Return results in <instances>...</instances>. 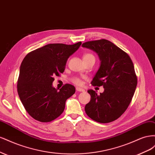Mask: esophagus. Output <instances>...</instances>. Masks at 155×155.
Instances as JSON below:
<instances>
[{
	"label": "esophagus",
	"instance_id": "34e87169",
	"mask_svg": "<svg viewBox=\"0 0 155 155\" xmlns=\"http://www.w3.org/2000/svg\"><path fill=\"white\" fill-rule=\"evenodd\" d=\"M76 91L79 92H85V90H84L83 88H79V87H76Z\"/></svg>",
	"mask_w": 155,
	"mask_h": 155
}]
</instances>
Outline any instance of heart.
<instances>
[{"label": "heart", "mask_w": 155, "mask_h": 155, "mask_svg": "<svg viewBox=\"0 0 155 155\" xmlns=\"http://www.w3.org/2000/svg\"><path fill=\"white\" fill-rule=\"evenodd\" d=\"M89 58H94V56L92 54H89V53H87L83 55V59H89ZM72 81L76 84V85H81L82 81L81 80V79L78 78V77H75L72 79Z\"/></svg>", "instance_id": "b5f03b06"}]
</instances>
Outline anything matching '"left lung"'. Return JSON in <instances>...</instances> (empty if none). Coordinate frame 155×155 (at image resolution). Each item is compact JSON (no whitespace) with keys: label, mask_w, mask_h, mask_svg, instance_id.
I'll list each match as a JSON object with an SVG mask.
<instances>
[{"label":"left lung","mask_w":155,"mask_h":155,"mask_svg":"<svg viewBox=\"0 0 155 155\" xmlns=\"http://www.w3.org/2000/svg\"><path fill=\"white\" fill-rule=\"evenodd\" d=\"M82 46L99 56L100 66L91 84L104 88L100 95L88 91L91 97L85 112L97 122H111L124 114L132 100L137 85L134 64L127 54L108 40L88 41Z\"/></svg>","instance_id":"1"}]
</instances>
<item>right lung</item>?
<instances>
[{"label":"right lung","instance_id":"1","mask_svg":"<svg viewBox=\"0 0 155 155\" xmlns=\"http://www.w3.org/2000/svg\"><path fill=\"white\" fill-rule=\"evenodd\" d=\"M81 42L74 45H46L28 54L21 64L17 92L25 109L33 118L49 122L63 113L65 102L76 92L75 87L65 84L61 88L52 86L54 77L63 73L70 55Z\"/></svg>","mask_w":155,"mask_h":155}]
</instances>
